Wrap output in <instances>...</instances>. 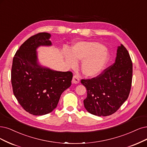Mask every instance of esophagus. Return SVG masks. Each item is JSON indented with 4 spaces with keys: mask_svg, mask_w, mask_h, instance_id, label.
Listing matches in <instances>:
<instances>
[{
    "mask_svg": "<svg viewBox=\"0 0 147 147\" xmlns=\"http://www.w3.org/2000/svg\"><path fill=\"white\" fill-rule=\"evenodd\" d=\"M79 81H80V80H79V77L78 76L74 75V76H73V79H72V82L73 84H78L79 82Z\"/></svg>",
    "mask_w": 147,
    "mask_h": 147,
    "instance_id": "obj_1",
    "label": "esophagus"
}]
</instances>
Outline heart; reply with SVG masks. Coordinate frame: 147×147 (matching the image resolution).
I'll return each mask as SVG.
<instances>
[{
    "mask_svg": "<svg viewBox=\"0 0 147 147\" xmlns=\"http://www.w3.org/2000/svg\"><path fill=\"white\" fill-rule=\"evenodd\" d=\"M69 51H65L64 58L69 68L77 67V62H82L80 69L86 77H94L104 69L109 59L107 48L96 42H80L76 43Z\"/></svg>",
    "mask_w": 147,
    "mask_h": 147,
    "instance_id": "b5f03b06",
    "label": "heart"
}]
</instances>
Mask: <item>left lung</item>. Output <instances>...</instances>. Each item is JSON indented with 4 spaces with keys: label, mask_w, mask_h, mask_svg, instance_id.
Returning a JSON list of instances; mask_svg holds the SVG:
<instances>
[{
    "label": "left lung",
    "mask_w": 147,
    "mask_h": 147,
    "mask_svg": "<svg viewBox=\"0 0 147 147\" xmlns=\"http://www.w3.org/2000/svg\"><path fill=\"white\" fill-rule=\"evenodd\" d=\"M116 56L115 62L97 77L81 80L87 90L84 107L92 115H111L128 97L132 83L131 59L122 44L117 48Z\"/></svg>",
    "instance_id": "left-lung-1"
}]
</instances>
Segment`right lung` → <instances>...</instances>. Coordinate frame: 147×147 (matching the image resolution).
Listing matches in <instances>:
<instances>
[{"instance_id": "1", "label": "right lung", "mask_w": 147, "mask_h": 147, "mask_svg": "<svg viewBox=\"0 0 147 147\" xmlns=\"http://www.w3.org/2000/svg\"><path fill=\"white\" fill-rule=\"evenodd\" d=\"M50 37L48 32L30 37L16 51L13 61V93L24 109L35 116L51 112L62 93L71 85V72L54 71L38 63L37 48L51 46Z\"/></svg>"}]
</instances>
